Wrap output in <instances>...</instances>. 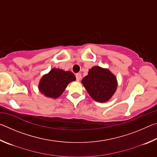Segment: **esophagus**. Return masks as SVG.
I'll return each instance as SVG.
<instances>
[{
    "label": "esophagus",
    "instance_id": "1",
    "mask_svg": "<svg viewBox=\"0 0 157 157\" xmlns=\"http://www.w3.org/2000/svg\"><path fill=\"white\" fill-rule=\"evenodd\" d=\"M75 77H76V79L78 81H79L81 79V78H82V75H81V73H76V75H75Z\"/></svg>",
    "mask_w": 157,
    "mask_h": 157
}]
</instances>
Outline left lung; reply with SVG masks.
Returning a JSON list of instances; mask_svg holds the SVG:
<instances>
[{
	"mask_svg": "<svg viewBox=\"0 0 157 157\" xmlns=\"http://www.w3.org/2000/svg\"><path fill=\"white\" fill-rule=\"evenodd\" d=\"M82 83L93 99L100 102H107L117 89V81L107 69L94 66L89 71L88 75L82 79Z\"/></svg>",
	"mask_w": 157,
	"mask_h": 157,
	"instance_id": "left-lung-1",
	"label": "left lung"
}]
</instances>
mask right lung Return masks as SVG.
<instances>
[{
    "label": "right lung",
    "mask_w": 157,
    "mask_h": 157,
    "mask_svg": "<svg viewBox=\"0 0 157 157\" xmlns=\"http://www.w3.org/2000/svg\"><path fill=\"white\" fill-rule=\"evenodd\" d=\"M75 80V76L71 71L53 68L41 78L39 89L46 96L57 98L62 94L70 82Z\"/></svg>",
    "instance_id": "right-lung-1"
}]
</instances>
